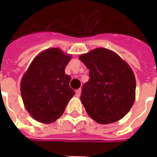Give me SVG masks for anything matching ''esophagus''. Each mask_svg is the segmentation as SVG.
I'll return each instance as SVG.
<instances>
[{
  "mask_svg": "<svg viewBox=\"0 0 157 157\" xmlns=\"http://www.w3.org/2000/svg\"><path fill=\"white\" fill-rule=\"evenodd\" d=\"M81 90L79 89V90H77L76 91V95L77 96V97H80V95H81Z\"/></svg>",
  "mask_w": 157,
  "mask_h": 157,
  "instance_id": "34e87169",
  "label": "esophagus"
}]
</instances>
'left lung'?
<instances>
[{"mask_svg":"<svg viewBox=\"0 0 157 157\" xmlns=\"http://www.w3.org/2000/svg\"><path fill=\"white\" fill-rule=\"evenodd\" d=\"M79 59L90 69V80L81 94L89 116L103 124L123 118L135 100L136 81L130 67L105 48H97Z\"/></svg>","mask_w":157,"mask_h":157,"instance_id":"8db88e82","label":"left lung"}]
</instances>
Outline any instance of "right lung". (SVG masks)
<instances>
[{
    "instance_id": "obj_1",
    "label": "right lung",
    "mask_w": 157,
    "mask_h": 157,
    "mask_svg": "<svg viewBox=\"0 0 157 157\" xmlns=\"http://www.w3.org/2000/svg\"><path fill=\"white\" fill-rule=\"evenodd\" d=\"M71 55L50 48L39 54L23 75L21 95L26 109L41 123H52L61 117L75 94L70 87L71 76L65 67Z\"/></svg>"
}]
</instances>
